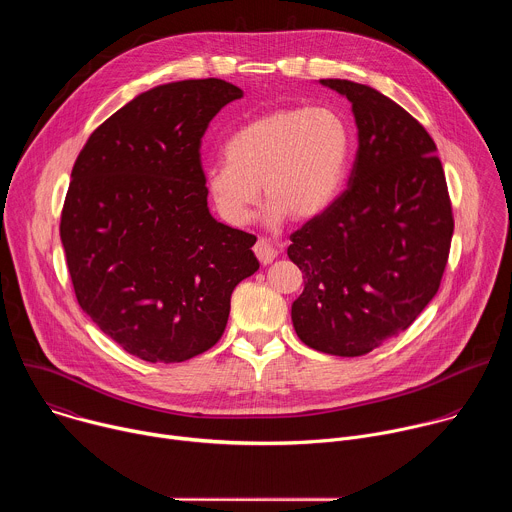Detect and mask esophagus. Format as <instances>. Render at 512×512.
Returning a JSON list of instances; mask_svg holds the SVG:
<instances>
[{
    "instance_id": "34e87169",
    "label": "esophagus",
    "mask_w": 512,
    "mask_h": 512,
    "mask_svg": "<svg viewBox=\"0 0 512 512\" xmlns=\"http://www.w3.org/2000/svg\"><path fill=\"white\" fill-rule=\"evenodd\" d=\"M253 251H255L257 259L261 261V265H269V263L277 257V249H275L271 243H267L265 239H259V241L255 243Z\"/></svg>"
}]
</instances>
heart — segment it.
Instances as JSON below:
<instances>
[{"label":"heart","instance_id":"b5f03b06","mask_svg":"<svg viewBox=\"0 0 512 512\" xmlns=\"http://www.w3.org/2000/svg\"><path fill=\"white\" fill-rule=\"evenodd\" d=\"M352 152L346 119L330 107H279L235 129L225 160L204 172L206 192L231 227L253 221L263 192V223L281 227L320 216L338 198Z\"/></svg>","mask_w":512,"mask_h":512}]
</instances>
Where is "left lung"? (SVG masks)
Returning a JSON list of instances; mask_svg holds the SVG:
<instances>
[{"label":"left lung","mask_w":512,"mask_h":512,"mask_svg":"<svg viewBox=\"0 0 512 512\" xmlns=\"http://www.w3.org/2000/svg\"><path fill=\"white\" fill-rule=\"evenodd\" d=\"M346 97L358 131L348 188L291 235L304 273L291 322L304 344L362 356L399 336L440 287L454 233L452 204L429 133L373 87L322 79Z\"/></svg>","instance_id":"obj_1"}]
</instances>
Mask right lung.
I'll return each instance as SVG.
<instances>
[{"instance_id":"add662e5","label":"right lung","mask_w":512,"mask_h":512,"mask_svg":"<svg viewBox=\"0 0 512 512\" xmlns=\"http://www.w3.org/2000/svg\"><path fill=\"white\" fill-rule=\"evenodd\" d=\"M243 91L221 79L145 91L93 131L70 174L60 241L83 312L125 352L182 362L223 336L257 237L208 210L200 139Z\"/></svg>"}]
</instances>
